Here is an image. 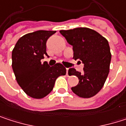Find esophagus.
I'll return each mask as SVG.
<instances>
[{"label":"esophagus","instance_id":"34e87169","mask_svg":"<svg viewBox=\"0 0 126 126\" xmlns=\"http://www.w3.org/2000/svg\"><path fill=\"white\" fill-rule=\"evenodd\" d=\"M68 69H69V68H66V75H67V76H68Z\"/></svg>","mask_w":126,"mask_h":126}]
</instances>
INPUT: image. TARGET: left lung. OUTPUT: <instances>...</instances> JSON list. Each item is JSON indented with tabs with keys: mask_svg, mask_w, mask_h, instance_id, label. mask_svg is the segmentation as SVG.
Returning <instances> with one entry per match:
<instances>
[{
	"mask_svg": "<svg viewBox=\"0 0 126 126\" xmlns=\"http://www.w3.org/2000/svg\"><path fill=\"white\" fill-rule=\"evenodd\" d=\"M67 42L72 45L74 60H80L83 71L68 69V75L79 79L72 91L81 98H90L103 88L110 72L112 55L108 41L98 32L88 28L60 31Z\"/></svg>",
	"mask_w": 126,
	"mask_h": 126,
	"instance_id": "1",
	"label": "left lung"
}]
</instances>
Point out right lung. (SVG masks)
Listing matches in <instances>:
<instances>
[{
    "label": "right lung",
    "mask_w": 126,
    "mask_h": 126,
    "mask_svg": "<svg viewBox=\"0 0 126 126\" xmlns=\"http://www.w3.org/2000/svg\"><path fill=\"white\" fill-rule=\"evenodd\" d=\"M54 31H37L19 38L12 50V68L19 85L33 98H42L54 88L59 76L65 75L61 63L50 67L41 60L47 55L46 43Z\"/></svg>",
    "instance_id": "right-lung-1"
}]
</instances>
